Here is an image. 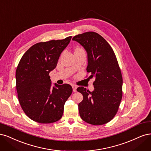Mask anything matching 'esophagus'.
<instances>
[{
    "mask_svg": "<svg viewBox=\"0 0 151 151\" xmlns=\"http://www.w3.org/2000/svg\"><path fill=\"white\" fill-rule=\"evenodd\" d=\"M72 88H73V91L74 92L76 91V88H77V86L75 85H72Z\"/></svg>",
    "mask_w": 151,
    "mask_h": 151,
    "instance_id": "34e87169",
    "label": "esophagus"
}]
</instances>
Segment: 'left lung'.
Wrapping results in <instances>:
<instances>
[{
	"mask_svg": "<svg viewBox=\"0 0 151 151\" xmlns=\"http://www.w3.org/2000/svg\"><path fill=\"white\" fill-rule=\"evenodd\" d=\"M85 48L88 56L86 71L95 78L94 90L83 86L77 91L83 96L78 104L80 115L86 122L95 125L108 123L117 112L122 97V76L115 53L98 33L87 32L73 37Z\"/></svg>",
	"mask_w": 151,
	"mask_h": 151,
	"instance_id": "1",
	"label": "left lung"
}]
</instances>
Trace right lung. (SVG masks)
I'll list each match as a JSON object with an SVG mask.
<instances>
[{
    "label": "right lung",
    "instance_id": "add662e5",
    "mask_svg": "<svg viewBox=\"0 0 151 151\" xmlns=\"http://www.w3.org/2000/svg\"><path fill=\"white\" fill-rule=\"evenodd\" d=\"M71 39L69 36L36 43L19 63L16 79L19 104L28 117L37 122L51 124L59 120L65 102L72 93L68 84L55 83L52 87L49 75Z\"/></svg>",
    "mask_w": 151,
    "mask_h": 151
}]
</instances>
